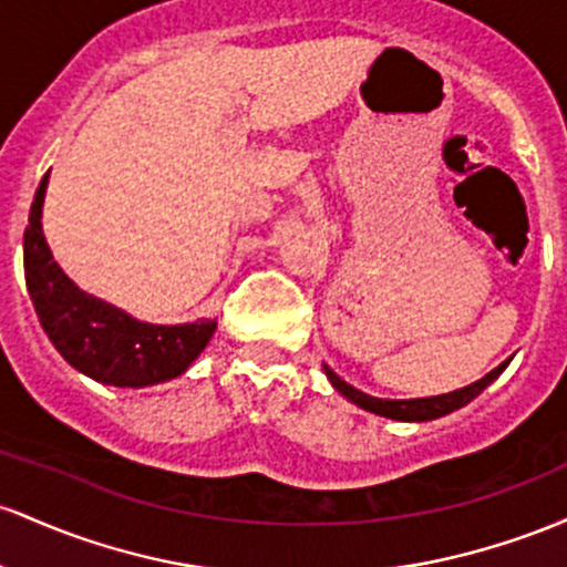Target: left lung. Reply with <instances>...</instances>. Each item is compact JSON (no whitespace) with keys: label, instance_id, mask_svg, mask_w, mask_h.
<instances>
[{"label":"left lung","instance_id":"1","mask_svg":"<svg viewBox=\"0 0 567 567\" xmlns=\"http://www.w3.org/2000/svg\"><path fill=\"white\" fill-rule=\"evenodd\" d=\"M506 359L504 364H498L493 369V372H487L485 378L476 380V383L466 385V388H457V391H450V393H439V396H423V399H378V396H369V393L359 391V388L348 385L346 380L340 378V374L332 372L327 364H323V372H327L329 383L340 396H346L348 402H353L355 406H361V410L372 412V415H380V417H391V421H402V423H425V421H436V417H444L450 415V412L461 410V406H466L468 402H474L476 396H480L485 388L493 383V380H498V374L504 372L508 367Z\"/></svg>","mask_w":567,"mask_h":567}]
</instances>
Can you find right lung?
<instances>
[{
  "label": "right lung",
  "mask_w": 567,
  "mask_h": 567,
  "mask_svg": "<svg viewBox=\"0 0 567 567\" xmlns=\"http://www.w3.org/2000/svg\"><path fill=\"white\" fill-rule=\"evenodd\" d=\"M50 171L37 187L23 233V272L44 334L63 359L95 383L146 388L179 378L206 351L216 318L150 323L117 305L82 291L53 259L42 233Z\"/></svg>",
  "instance_id": "obj_1"
}]
</instances>
